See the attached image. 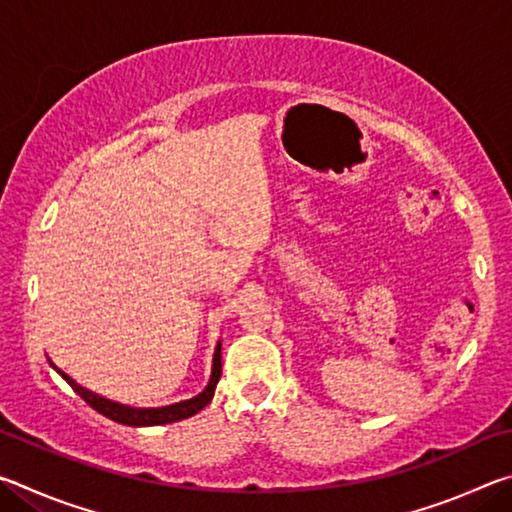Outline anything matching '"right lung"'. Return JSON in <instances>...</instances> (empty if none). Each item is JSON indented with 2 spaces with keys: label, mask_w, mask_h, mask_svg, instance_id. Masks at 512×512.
<instances>
[{
  "label": "right lung",
  "mask_w": 512,
  "mask_h": 512,
  "mask_svg": "<svg viewBox=\"0 0 512 512\" xmlns=\"http://www.w3.org/2000/svg\"><path fill=\"white\" fill-rule=\"evenodd\" d=\"M58 375L63 377L67 384L72 386V391L76 395H81L83 400L88 402L94 411H99L101 415H106V418L115 420L119 424H128V427H153V424H169V422H178V420L192 418V415H196L198 411L205 409V406L212 402L214 388H216V384H219V379H221V343L216 345L212 379H210V384H207L205 391L201 395L192 397V400L178 402V404H171V406H162V409H131V406L110 402V400H106V397H99V395L90 393L88 388H83V386L76 384L74 379H69L63 370H58Z\"/></svg>",
  "instance_id": "add662e5"
}]
</instances>
